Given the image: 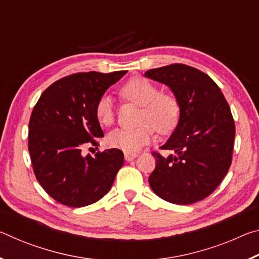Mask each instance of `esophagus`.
Masks as SVG:
<instances>
[{"label":"esophagus","instance_id":"34e87169","mask_svg":"<svg viewBox=\"0 0 259 259\" xmlns=\"http://www.w3.org/2000/svg\"><path fill=\"white\" fill-rule=\"evenodd\" d=\"M136 157H137V153H129V152H125L124 153V159L125 161H133L135 160Z\"/></svg>","mask_w":259,"mask_h":259}]
</instances>
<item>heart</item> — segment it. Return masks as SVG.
<instances>
[{
  "mask_svg": "<svg viewBox=\"0 0 259 259\" xmlns=\"http://www.w3.org/2000/svg\"><path fill=\"white\" fill-rule=\"evenodd\" d=\"M123 98L143 106L140 122L136 129H116L107 137V145L124 152H137L150 144L154 136V128L166 134L176 126L179 117V105L171 95L160 94L154 83L144 77H134L121 88ZM95 114L100 125L109 126L115 119V107L111 97L103 96L98 99Z\"/></svg>",
  "mask_w": 259,
  "mask_h": 259,
  "instance_id": "obj_1",
  "label": "heart"
}]
</instances>
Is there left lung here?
Masks as SVG:
<instances>
[{"label":"left lung","mask_w":259,"mask_h":259,"mask_svg":"<svg viewBox=\"0 0 259 259\" xmlns=\"http://www.w3.org/2000/svg\"><path fill=\"white\" fill-rule=\"evenodd\" d=\"M146 77L171 90L179 120L160 148L174 151L156 160L148 178L157 196L175 204H192L216 190L230 169L235 137L231 109L207 74L183 64L148 69Z\"/></svg>","instance_id":"1"}]
</instances>
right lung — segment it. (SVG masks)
Segmentation results:
<instances>
[{
    "label": "right lung",
    "instance_id": "add662e5",
    "mask_svg": "<svg viewBox=\"0 0 259 259\" xmlns=\"http://www.w3.org/2000/svg\"><path fill=\"white\" fill-rule=\"evenodd\" d=\"M126 71L77 73L48 88L29 120L28 151L37 182L51 198L80 208L106 195L123 165V152L109 148L82 155L85 145L104 137L95 107Z\"/></svg>",
    "mask_w": 259,
    "mask_h": 259
}]
</instances>
